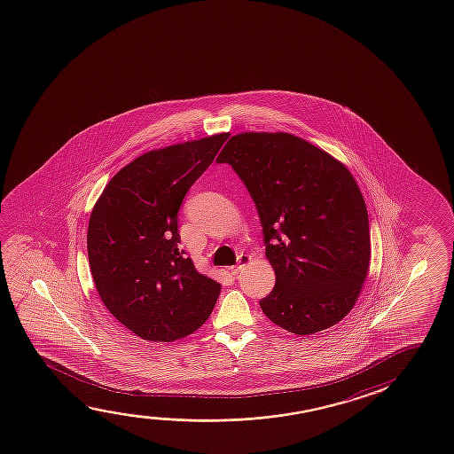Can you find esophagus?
<instances>
[{"instance_id": "esophagus-1", "label": "esophagus", "mask_w": 454, "mask_h": 454, "mask_svg": "<svg viewBox=\"0 0 454 454\" xmlns=\"http://www.w3.org/2000/svg\"><path fill=\"white\" fill-rule=\"evenodd\" d=\"M250 261H252V258L248 254H240L239 256V264L232 269V275H238L239 272H242Z\"/></svg>"}]
</instances>
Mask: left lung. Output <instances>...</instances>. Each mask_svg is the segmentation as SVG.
Wrapping results in <instances>:
<instances>
[{
	"instance_id": "1",
	"label": "left lung",
	"mask_w": 454,
	"mask_h": 454,
	"mask_svg": "<svg viewBox=\"0 0 454 454\" xmlns=\"http://www.w3.org/2000/svg\"><path fill=\"white\" fill-rule=\"evenodd\" d=\"M244 182L275 270L262 313L295 335L349 313L370 267L368 210L348 168L289 133H240L216 159Z\"/></svg>"
}]
</instances>
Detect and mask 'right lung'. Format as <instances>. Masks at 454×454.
<instances>
[{"mask_svg":"<svg viewBox=\"0 0 454 454\" xmlns=\"http://www.w3.org/2000/svg\"><path fill=\"white\" fill-rule=\"evenodd\" d=\"M230 133L141 155L108 182L92 209L88 258L98 295L135 335L169 342L207 321L222 285L181 250L177 216L190 187Z\"/></svg>","mask_w":454,"mask_h":454,"instance_id":"obj_1","label":"right lung"}]
</instances>
